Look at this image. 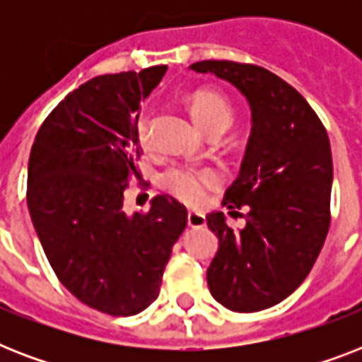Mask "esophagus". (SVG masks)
<instances>
[{"label":"esophagus","mask_w":362,"mask_h":362,"mask_svg":"<svg viewBox=\"0 0 362 362\" xmlns=\"http://www.w3.org/2000/svg\"><path fill=\"white\" fill-rule=\"evenodd\" d=\"M187 226L189 227H204L206 226V220L201 212H195V210H189L187 212Z\"/></svg>","instance_id":"34e87169"}]
</instances>
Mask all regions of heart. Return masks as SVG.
<instances>
[{
	"label": "heart",
	"instance_id": "1",
	"mask_svg": "<svg viewBox=\"0 0 362 362\" xmlns=\"http://www.w3.org/2000/svg\"><path fill=\"white\" fill-rule=\"evenodd\" d=\"M189 110L193 118L204 129L212 125H229L233 109L229 99L216 90H197L189 95ZM136 136L141 144L146 146L150 142V118L146 115L139 116L136 120ZM221 182V170L214 165H195L180 163L170 167L163 175V187L176 199L187 204L203 203L204 195L210 187L218 186Z\"/></svg>",
	"mask_w": 362,
	"mask_h": 362
}]
</instances>
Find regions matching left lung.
Wrapping results in <instances>:
<instances>
[{"label": "left lung", "mask_w": 362, "mask_h": 362, "mask_svg": "<svg viewBox=\"0 0 362 362\" xmlns=\"http://www.w3.org/2000/svg\"><path fill=\"white\" fill-rule=\"evenodd\" d=\"M192 69L231 82L252 109L240 175L223 197L227 209H246V227L233 231L221 212L206 216L220 240L206 280L221 306L259 312L289 297L323 247L331 226V142L308 101L269 69L227 59H204Z\"/></svg>", "instance_id": "1"}]
</instances>
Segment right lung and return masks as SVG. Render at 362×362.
Returning <instances> with one entry per match:
<instances>
[{"label":"right lung","mask_w":362,"mask_h":362,"mask_svg":"<svg viewBox=\"0 0 362 362\" xmlns=\"http://www.w3.org/2000/svg\"><path fill=\"white\" fill-rule=\"evenodd\" d=\"M167 65L95 76L42 122L28 165V209L48 263L73 297L109 315H135L158 298L187 210L158 195L125 214L124 193L141 180L139 105Z\"/></svg>","instance_id":"obj_1"}]
</instances>
